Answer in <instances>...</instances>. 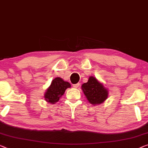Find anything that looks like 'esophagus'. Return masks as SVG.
<instances>
[{
    "mask_svg": "<svg viewBox=\"0 0 148 148\" xmlns=\"http://www.w3.org/2000/svg\"><path fill=\"white\" fill-rule=\"evenodd\" d=\"M79 85H80V83H77V84H74L73 87H74V88H78V87H79Z\"/></svg>",
    "mask_w": 148,
    "mask_h": 148,
    "instance_id": "34e87169",
    "label": "esophagus"
}]
</instances>
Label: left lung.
I'll return each mask as SVG.
<instances>
[{"label": "left lung", "instance_id": "left-lung-1", "mask_svg": "<svg viewBox=\"0 0 148 148\" xmlns=\"http://www.w3.org/2000/svg\"><path fill=\"white\" fill-rule=\"evenodd\" d=\"M81 89L87 100L93 105L101 104L108 98V90L93 77H90L88 81L82 85Z\"/></svg>", "mask_w": 148, "mask_h": 148}]
</instances>
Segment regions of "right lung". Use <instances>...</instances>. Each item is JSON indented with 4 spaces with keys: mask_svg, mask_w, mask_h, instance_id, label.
<instances>
[{
    "mask_svg": "<svg viewBox=\"0 0 148 148\" xmlns=\"http://www.w3.org/2000/svg\"><path fill=\"white\" fill-rule=\"evenodd\" d=\"M70 87L69 82L64 81L60 77L55 78L52 81L50 87L47 89L44 96L45 100L51 103H55L59 101V98L63 95L65 90Z\"/></svg>",
    "mask_w": 148,
    "mask_h": 148,
    "instance_id": "1",
    "label": "right lung"
}]
</instances>
